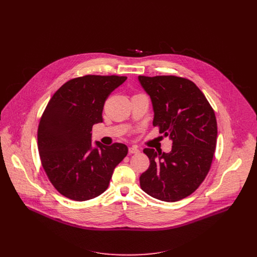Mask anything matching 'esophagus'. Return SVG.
Listing matches in <instances>:
<instances>
[{"mask_svg": "<svg viewBox=\"0 0 257 257\" xmlns=\"http://www.w3.org/2000/svg\"><path fill=\"white\" fill-rule=\"evenodd\" d=\"M140 152V149L138 147H132L128 148V153L130 154H137Z\"/></svg>", "mask_w": 257, "mask_h": 257, "instance_id": "esophagus-1", "label": "esophagus"}]
</instances>
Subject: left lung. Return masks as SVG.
<instances>
[{
    "instance_id": "left-lung-1",
    "label": "left lung",
    "mask_w": 257,
    "mask_h": 257,
    "mask_svg": "<svg viewBox=\"0 0 257 257\" xmlns=\"http://www.w3.org/2000/svg\"><path fill=\"white\" fill-rule=\"evenodd\" d=\"M151 98L153 125L172 140L169 153L145 148L150 161L140 177L149 196L176 202L191 195L205 180L217 146V118L203 92L189 79L173 75L139 76Z\"/></svg>"
}]
</instances>
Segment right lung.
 Masks as SVG:
<instances>
[{
	"label": "right lung",
	"instance_id": "right-lung-1",
	"mask_svg": "<svg viewBox=\"0 0 257 257\" xmlns=\"http://www.w3.org/2000/svg\"><path fill=\"white\" fill-rule=\"evenodd\" d=\"M125 76L85 75L63 84L51 97L37 130V147L43 170L53 187L74 201L98 197L109 187L115 166L127 147L96 142L93 124L102 122L104 105Z\"/></svg>",
	"mask_w": 257,
	"mask_h": 257
}]
</instances>
